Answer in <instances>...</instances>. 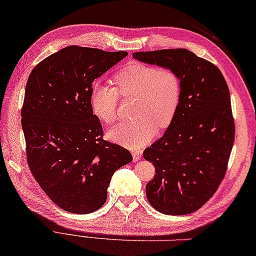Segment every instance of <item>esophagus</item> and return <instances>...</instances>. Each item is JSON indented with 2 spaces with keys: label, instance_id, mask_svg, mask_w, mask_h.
Listing matches in <instances>:
<instances>
[{
  "label": "esophagus",
  "instance_id": "34e87169",
  "mask_svg": "<svg viewBox=\"0 0 256 256\" xmlns=\"http://www.w3.org/2000/svg\"><path fill=\"white\" fill-rule=\"evenodd\" d=\"M142 150H134V152H132V159H134V162L139 160V159L142 158Z\"/></svg>",
  "mask_w": 256,
  "mask_h": 256
}]
</instances>
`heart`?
I'll return each mask as SVG.
<instances>
[{
  "label": "heart",
  "mask_w": 256,
  "mask_h": 256,
  "mask_svg": "<svg viewBox=\"0 0 256 256\" xmlns=\"http://www.w3.org/2000/svg\"><path fill=\"white\" fill-rule=\"evenodd\" d=\"M117 88L96 84L91 92L94 114L106 124L118 119L119 94L134 98L137 119L108 130V137L130 148H140L156 136L157 127L166 128L175 118L182 98V79L168 66L132 62L114 76Z\"/></svg>",
  "instance_id": "obj_1"
}]
</instances>
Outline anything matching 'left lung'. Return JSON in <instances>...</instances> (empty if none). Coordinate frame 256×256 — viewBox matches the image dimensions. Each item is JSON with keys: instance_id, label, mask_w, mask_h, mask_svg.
<instances>
[{"instance_id": "obj_1", "label": "left lung", "mask_w": 256, "mask_h": 256, "mask_svg": "<svg viewBox=\"0 0 256 256\" xmlns=\"http://www.w3.org/2000/svg\"><path fill=\"white\" fill-rule=\"evenodd\" d=\"M147 64L168 66L182 79V98L165 134L144 149L155 177L148 202L166 215L200 208L218 190L232 152L235 126L230 90L220 69L186 49L134 52Z\"/></svg>"}]
</instances>
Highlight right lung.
<instances>
[{"mask_svg":"<svg viewBox=\"0 0 256 256\" xmlns=\"http://www.w3.org/2000/svg\"><path fill=\"white\" fill-rule=\"evenodd\" d=\"M127 54L71 46L28 76L21 112L28 167L53 203L70 213L99 210L114 172L132 160L127 149L104 140L91 106L94 79Z\"/></svg>","mask_w":256,"mask_h":256,"instance_id":"1","label":"right lung"}]
</instances>
